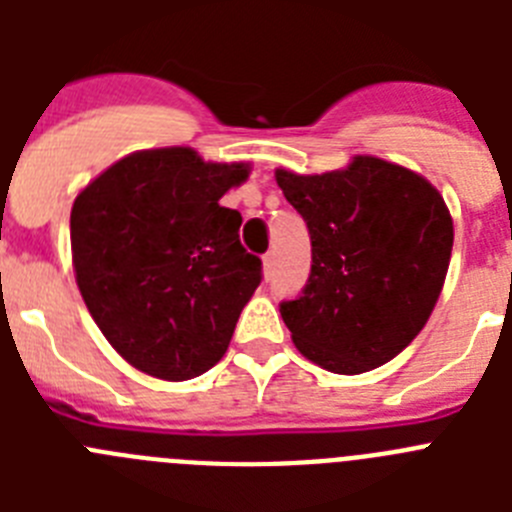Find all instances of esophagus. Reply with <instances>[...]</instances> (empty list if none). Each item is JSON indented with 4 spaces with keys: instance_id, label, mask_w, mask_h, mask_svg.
<instances>
[{
    "instance_id": "esophagus-1",
    "label": "esophagus",
    "mask_w": 512,
    "mask_h": 512,
    "mask_svg": "<svg viewBox=\"0 0 512 512\" xmlns=\"http://www.w3.org/2000/svg\"><path fill=\"white\" fill-rule=\"evenodd\" d=\"M274 264H277V253H274V251H266V253H264V277H266V279L271 277V269H274Z\"/></svg>"
}]
</instances>
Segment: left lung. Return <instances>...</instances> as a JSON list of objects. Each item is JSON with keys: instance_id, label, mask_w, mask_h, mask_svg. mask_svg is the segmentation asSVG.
<instances>
[{"instance_id": "obj_1", "label": "left lung", "mask_w": 512, "mask_h": 512, "mask_svg": "<svg viewBox=\"0 0 512 512\" xmlns=\"http://www.w3.org/2000/svg\"><path fill=\"white\" fill-rule=\"evenodd\" d=\"M307 223L312 264L279 305L300 354L336 374L395 359L431 318L449 271L454 223L436 187L374 156L328 174L277 169Z\"/></svg>"}]
</instances>
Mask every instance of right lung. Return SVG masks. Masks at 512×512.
<instances>
[{
	"mask_svg": "<svg viewBox=\"0 0 512 512\" xmlns=\"http://www.w3.org/2000/svg\"><path fill=\"white\" fill-rule=\"evenodd\" d=\"M246 164H207L192 148L120 158L76 197L71 253L94 323L125 361L169 382L223 359L261 284L241 246V212L220 205Z\"/></svg>",
	"mask_w": 512,
	"mask_h": 512,
	"instance_id": "obj_1",
	"label": "right lung"
}]
</instances>
